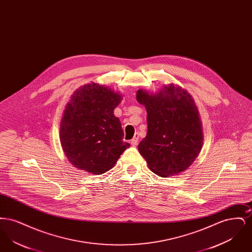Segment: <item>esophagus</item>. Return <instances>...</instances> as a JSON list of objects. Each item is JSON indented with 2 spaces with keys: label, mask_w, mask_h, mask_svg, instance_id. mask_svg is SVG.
I'll list each match as a JSON object with an SVG mask.
<instances>
[{
  "label": "esophagus",
  "mask_w": 252,
  "mask_h": 252,
  "mask_svg": "<svg viewBox=\"0 0 252 252\" xmlns=\"http://www.w3.org/2000/svg\"><path fill=\"white\" fill-rule=\"evenodd\" d=\"M138 142H139V134H135V136H134V138L132 139L130 143H131L133 146H136V145L138 144Z\"/></svg>",
  "instance_id": "obj_1"
}]
</instances>
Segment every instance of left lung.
<instances>
[{"instance_id": "1", "label": "left lung", "mask_w": 252, "mask_h": 252, "mask_svg": "<svg viewBox=\"0 0 252 252\" xmlns=\"http://www.w3.org/2000/svg\"><path fill=\"white\" fill-rule=\"evenodd\" d=\"M137 101L147 110V133L138 148L149 168L163 178L185 171L203 142L192 97L179 86L169 85L155 95L138 91Z\"/></svg>"}]
</instances>
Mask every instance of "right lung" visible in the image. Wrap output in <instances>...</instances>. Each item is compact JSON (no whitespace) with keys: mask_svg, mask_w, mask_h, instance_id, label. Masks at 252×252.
Masks as SVG:
<instances>
[{"mask_svg":"<svg viewBox=\"0 0 252 252\" xmlns=\"http://www.w3.org/2000/svg\"><path fill=\"white\" fill-rule=\"evenodd\" d=\"M122 96L105 86L85 85L72 96L60 125V142L75 167L101 175L130 146L113 110Z\"/></svg>","mask_w":252,"mask_h":252,"instance_id":"right-lung-1","label":"right lung"}]
</instances>
